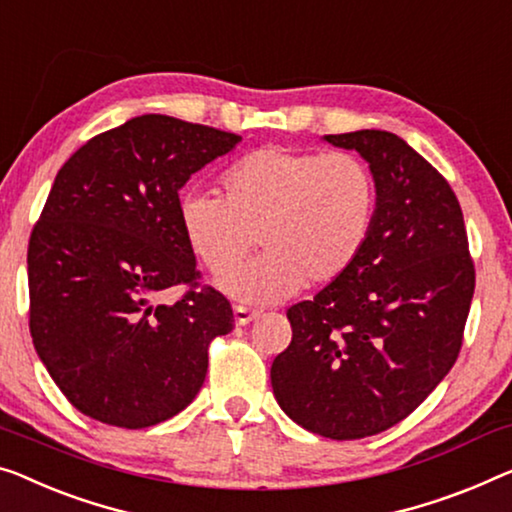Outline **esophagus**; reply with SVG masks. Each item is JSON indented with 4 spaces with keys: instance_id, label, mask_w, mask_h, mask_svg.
Segmentation results:
<instances>
[{
    "instance_id": "34e87169",
    "label": "esophagus",
    "mask_w": 512,
    "mask_h": 512,
    "mask_svg": "<svg viewBox=\"0 0 512 512\" xmlns=\"http://www.w3.org/2000/svg\"><path fill=\"white\" fill-rule=\"evenodd\" d=\"M257 317H259V310H250V308H246V305H234V322L239 326L255 322Z\"/></svg>"
}]
</instances>
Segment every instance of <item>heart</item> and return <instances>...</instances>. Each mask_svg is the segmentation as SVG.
Wrapping results in <instances>:
<instances>
[{
  "label": "heart",
  "instance_id": "obj_1",
  "mask_svg": "<svg viewBox=\"0 0 512 512\" xmlns=\"http://www.w3.org/2000/svg\"><path fill=\"white\" fill-rule=\"evenodd\" d=\"M223 190L183 195L179 223L216 276L253 250L257 234L266 253L220 282L239 301L276 303L305 280L331 285L354 269L375 232V172L347 151L255 149L223 174Z\"/></svg>",
  "mask_w": 512,
  "mask_h": 512
}]
</instances>
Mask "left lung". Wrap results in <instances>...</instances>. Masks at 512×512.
<instances>
[{
  "mask_svg": "<svg viewBox=\"0 0 512 512\" xmlns=\"http://www.w3.org/2000/svg\"><path fill=\"white\" fill-rule=\"evenodd\" d=\"M368 160L379 188L372 239L347 276L287 310L292 342L271 365L280 409L347 441L407 418L453 368L476 271L448 181L386 131L324 135Z\"/></svg>",
  "mask_w": 512,
  "mask_h": 512,
  "instance_id": "obj_1",
  "label": "left lung"
}]
</instances>
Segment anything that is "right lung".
<instances>
[{"label": "right lung", "mask_w": 512, "mask_h": 512, "mask_svg": "<svg viewBox=\"0 0 512 512\" xmlns=\"http://www.w3.org/2000/svg\"><path fill=\"white\" fill-rule=\"evenodd\" d=\"M239 135L142 114L91 137L57 172L29 239V331L59 391L94 421L140 430L200 393L232 305L200 271L179 190ZM188 284L172 306L159 292Z\"/></svg>", "instance_id": "add662e5"}]
</instances>
